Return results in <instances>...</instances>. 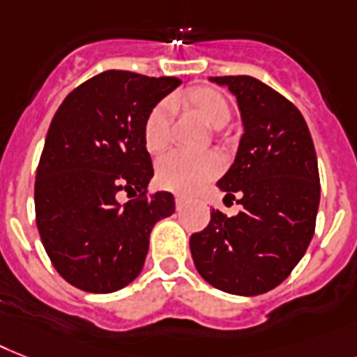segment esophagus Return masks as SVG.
Listing matches in <instances>:
<instances>
[{
  "label": "esophagus",
  "mask_w": 357,
  "mask_h": 357,
  "mask_svg": "<svg viewBox=\"0 0 357 357\" xmlns=\"http://www.w3.org/2000/svg\"><path fill=\"white\" fill-rule=\"evenodd\" d=\"M174 199H176V207H178V208L183 207L185 202H187V198H185V196H181V194H178V196H176Z\"/></svg>",
  "instance_id": "34e87169"
}]
</instances>
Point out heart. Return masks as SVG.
Here are the masks:
<instances>
[{
	"label": "heart",
	"mask_w": 357,
	"mask_h": 357,
	"mask_svg": "<svg viewBox=\"0 0 357 357\" xmlns=\"http://www.w3.org/2000/svg\"><path fill=\"white\" fill-rule=\"evenodd\" d=\"M181 100L188 104L205 123L213 128H224L231 119V108L224 93L211 86L190 88L181 95ZM172 123V104L169 100L153 106L146 115L143 126L144 146L150 153L163 152L170 141ZM222 170V161L216 153L202 152H172L159 161V185L174 192H194L207 181L216 178Z\"/></svg>",
	"instance_id": "b5f03b06"
}]
</instances>
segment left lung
Listing matches in <instances>:
<instances>
[{
    "label": "left lung",
    "mask_w": 357,
    "mask_h": 357,
    "mask_svg": "<svg viewBox=\"0 0 357 357\" xmlns=\"http://www.w3.org/2000/svg\"><path fill=\"white\" fill-rule=\"evenodd\" d=\"M236 97L244 135L218 187L236 216L211 211V222L190 236L198 273L233 295L277 288L308 249L315 231L321 183L314 141L301 112L248 75L211 77Z\"/></svg>",
    "instance_id": "left-lung-1"
}]
</instances>
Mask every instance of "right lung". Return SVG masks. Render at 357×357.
Here are the masks:
<instances>
[{"label":"right lung","instance_id":"obj_1","mask_svg":"<svg viewBox=\"0 0 357 357\" xmlns=\"http://www.w3.org/2000/svg\"><path fill=\"white\" fill-rule=\"evenodd\" d=\"M174 77L109 69L63 98L49 126L34 183L36 225L54 269L71 286L112 294L144 266L150 233L174 213L170 192H149L144 119L178 88ZM119 192L139 194L123 206Z\"/></svg>","mask_w":357,"mask_h":357}]
</instances>
